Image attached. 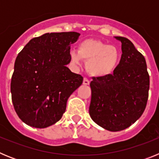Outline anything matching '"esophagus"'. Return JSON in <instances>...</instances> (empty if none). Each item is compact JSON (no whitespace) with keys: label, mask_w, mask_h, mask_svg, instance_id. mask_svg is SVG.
I'll return each mask as SVG.
<instances>
[{"label":"esophagus","mask_w":159,"mask_h":159,"mask_svg":"<svg viewBox=\"0 0 159 159\" xmlns=\"http://www.w3.org/2000/svg\"><path fill=\"white\" fill-rule=\"evenodd\" d=\"M89 84H90V81L88 80V79L84 78V81H83V84H84V85H89Z\"/></svg>","instance_id":"34e87169"}]
</instances>
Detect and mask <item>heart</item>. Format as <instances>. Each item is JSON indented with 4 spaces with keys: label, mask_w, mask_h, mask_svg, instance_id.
<instances>
[{
    "label": "heart",
    "mask_w": 159,
    "mask_h": 159,
    "mask_svg": "<svg viewBox=\"0 0 159 159\" xmlns=\"http://www.w3.org/2000/svg\"><path fill=\"white\" fill-rule=\"evenodd\" d=\"M70 58L75 65H80L82 59L87 60V71L92 76L101 78L116 71L119 63V52L115 46L100 40L88 39L79 44L78 50L70 51Z\"/></svg>",
    "instance_id": "b5f03b06"
}]
</instances>
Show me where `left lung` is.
Here are the masks:
<instances>
[{
  "label": "left lung",
  "mask_w": 159,
  "mask_h": 159,
  "mask_svg": "<svg viewBox=\"0 0 159 159\" xmlns=\"http://www.w3.org/2000/svg\"><path fill=\"white\" fill-rule=\"evenodd\" d=\"M115 38L122 43L123 52L117 68L110 75L93 78L90 84V116L110 131L124 130L141 117L150 88L144 57L127 38Z\"/></svg>",
  "instance_id": "8db88e82"
}]
</instances>
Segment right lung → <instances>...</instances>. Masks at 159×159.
I'll use <instances>...</instances> for the list:
<instances>
[{"label":"right lung","mask_w":159,"mask_h":159,"mask_svg":"<svg viewBox=\"0 0 159 159\" xmlns=\"http://www.w3.org/2000/svg\"><path fill=\"white\" fill-rule=\"evenodd\" d=\"M75 32H51L35 37L24 47L14 64L11 94L14 109L25 124L45 128L58 122L70 95L83 77L67 67Z\"/></svg>","instance_id":"right-lung-1"}]
</instances>
